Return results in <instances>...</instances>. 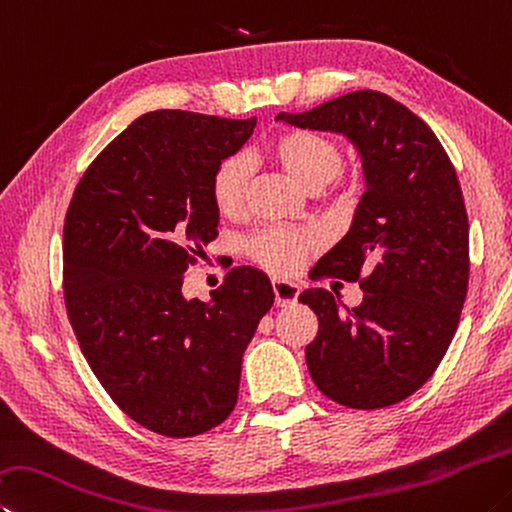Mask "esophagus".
Here are the masks:
<instances>
[{"label": "esophagus", "instance_id": "1", "mask_svg": "<svg viewBox=\"0 0 512 512\" xmlns=\"http://www.w3.org/2000/svg\"><path fill=\"white\" fill-rule=\"evenodd\" d=\"M273 293H275V304L277 306H291L297 302V295H300V286L286 280H273Z\"/></svg>", "mask_w": 512, "mask_h": 512}]
</instances>
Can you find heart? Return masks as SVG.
<instances>
[{
    "mask_svg": "<svg viewBox=\"0 0 512 512\" xmlns=\"http://www.w3.org/2000/svg\"><path fill=\"white\" fill-rule=\"evenodd\" d=\"M266 154L293 176L304 190L318 192L336 179L342 167L340 147L331 138L315 132H286L268 143ZM248 172L239 156H230L212 176V201L224 217H237L246 203ZM311 246V235L304 230L266 228L248 241V253L271 273L288 275L302 264Z\"/></svg>",
    "mask_w": 512,
    "mask_h": 512,
    "instance_id": "heart-1",
    "label": "heart"
}]
</instances>
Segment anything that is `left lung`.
Here are the masks:
<instances>
[{
  "instance_id": "1",
  "label": "left lung",
  "mask_w": 512,
  "mask_h": 512,
  "mask_svg": "<svg viewBox=\"0 0 512 512\" xmlns=\"http://www.w3.org/2000/svg\"><path fill=\"white\" fill-rule=\"evenodd\" d=\"M275 120L345 136L367 188L347 235L311 271L360 282L362 302L342 311L327 288L300 295L318 315V336L306 347L313 383L356 410L401 403L439 367L468 293L457 172L432 129L380 91H353Z\"/></svg>"
}]
</instances>
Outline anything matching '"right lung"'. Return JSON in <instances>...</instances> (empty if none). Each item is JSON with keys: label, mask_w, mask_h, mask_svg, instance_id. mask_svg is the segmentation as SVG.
<instances>
[{"label": "right lung", "mask_w": 512, "mask_h": 512, "mask_svg": "<svg viewBox=\"0 0 512 512\" xmlns=\"http://www.w3.org/2000/svg\"><path fill=\"white\" fill-rule=\"evenodd\" d=\"M255 116L161 109L136 118L82 174L64 219V302L100 385L163 436L203 434L235 410L241 358L273 306L271 280L232 268L208 302L183 275L217 237L212 176Z\"/></svg>", "instance_id": "obj_1"}]
</instances>
